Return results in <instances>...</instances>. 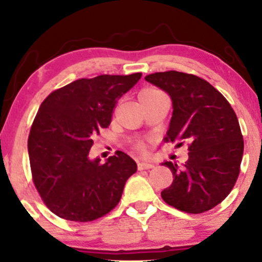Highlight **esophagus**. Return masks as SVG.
I'll return each instance as SVG.
<instances>
[{
    "instance_id": "1",
    "label": "esophagus",
    "mask_w": 262,
    "mask_h": 262,
    "mask_svg": "<svg viewBox=\"0 0 262 262\" xmlns=\"http://www.w3.org/2000/svg\"><path fill=\"white\" fill-rule=\"evenodd\" d=\"M154 167V164L151 162H145V161H140L138 162V170H150Z\"/></svg>"
}]
</instances>
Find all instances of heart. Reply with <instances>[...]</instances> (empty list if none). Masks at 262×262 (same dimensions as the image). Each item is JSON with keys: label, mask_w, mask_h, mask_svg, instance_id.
<instances>
[{"label": "heart", "mask_w": 262, "mask_h": 262, "mask_svg": "<svg viewBox=\"0 0 262 262\" xmlns=\"http://www.w3.org/2000/svg\"><path fill=\"white\" fill-rule=\"evenodd\" d=\"M155 91H156V90L148 89V90H144V91H141V93H149V92H155ZM137 149L141 152L148 151V146H146V144L143 143V141H139V143H137Z\"/></svg>", "instance_id": "obj_1"}]
</instances>
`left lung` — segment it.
Wrapping results in <instances>:
<instances>
[{
	"instance_id": "left-lung-1",
	"label": "left lung",
	"mask_w": 262,
	"mask_h": 262,
	"mask_svg": "<svg viewBox=\"0 0 262 262\" xmlns=\"http://www.w3.org/2000/svg\"><path fill=\"white\" fill-rule=\"evenodd\" d=\"M145 80L172 100L164 140L186 144L189 151L183 169L164 162L173 181L161 192L162 200L192 214L214 208L230 193L240 172L244 140L235 112L217 89L196 75L170 70L146 75Z\"/></svg>"
}]
</instances>
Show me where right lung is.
<instances>
[{"mask_svg": "<svg viewBox=\"0 0 262 262\" xmlns=\"http://www.w3.org/2000/svg\"><path fill=\"white\" fill-rule=\"evenodd\" d=\"M141 74L100 75L55 90L39 107L28 137L32 179L54 214L92 222L121 201L127 180L137 172L130 156L117 151L102 164L90 160L93 137L107 128L118 98Z\"/></svg>", "mask_w": 262, "mask_h": 262, "instance_id": "obj_1", "label": "right lung"}]
</instances>
